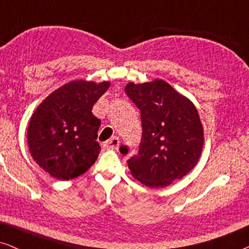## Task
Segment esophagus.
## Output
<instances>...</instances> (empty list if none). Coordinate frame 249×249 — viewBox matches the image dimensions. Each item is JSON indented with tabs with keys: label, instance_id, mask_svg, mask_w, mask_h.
Listing matches in <instances>:
<instances>
[{
	"label": "esophagus",
	"instance_id": "1",
	"mask_svg": "<svg viewBox=\"0 0 249 249\" xmlns=\"http://www.w3.org/2000/svg\"><path fill=\"white\" fill-rule=\"evenodd\" d=\"M104 146L107 148H111V149H118L119 146H120V141H119L118 137H113L111 139H108L107 142H105Z\"/></svg>",
	"mask_w": 249,
	"mask_h": 249
}]
</instances>
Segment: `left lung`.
Returning a JSON list of instances; mask_svg holds the SVG:
<instances>
[{
    "mask_svg": "<svg viewBox=\"0 0 249 249\" xmlns=\"http://www.w3.org/2000/svg\"><path fill=\"white\" fill-rule=\"evenodd\" d=\"M125 94L141 110L142 135L137 155L128 160L131 175L151 188L181 179L202 154L204 130L189 98L162 79L128 83ZM127 154L125 146L120 147Z\"/></svg>",
    "mask_w": 249,
    "mask_h": 249,
    "instance_id": "obj_1",
    "label": "left lung"
}]
</instances>
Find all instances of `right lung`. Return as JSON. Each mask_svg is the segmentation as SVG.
<instances>
[{
  "label": "right lung",
  "mask_w": 249,
  "mask_h": 249,
  "mask_svg": "<svg viewBox=\"0 0 249 249\" xmlns=\"http://www.w3.org/2000/svg\"><path fill=\"white\" fill-rule=\"evenodd\" d=\"M108 87V81H70L50 94L33 113L27 131L30 154L53 178H77L97 160L101 120L91 108Z\"/></svg>",
  "instance_id": "1"
}]
</instances>
